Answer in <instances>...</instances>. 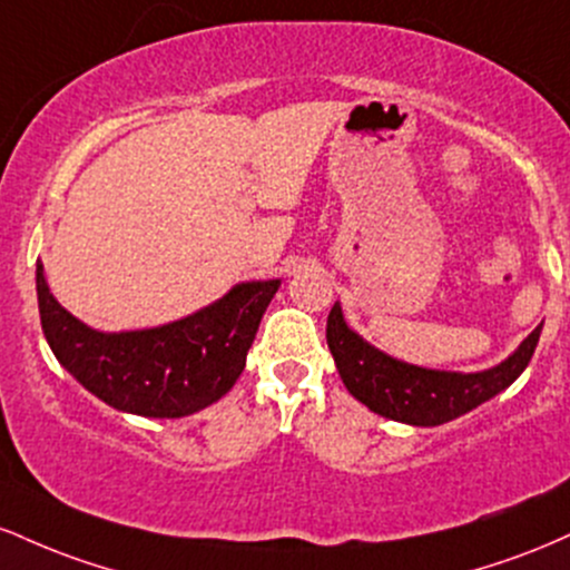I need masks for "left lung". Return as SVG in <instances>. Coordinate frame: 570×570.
Returning a JSON list of instances; mask_svg holds the SVG:
<instances>
[{"label":"left lung","mask_w":570,"mask_h":570,"mask_svg":"<svg viewBox=\"0 0 570 570\" xmlns=\"http://www.w3.org/2000/svg\"><path fill=\"white\" fill-rule=\"evenodd\" d=\"M541 326L544 324L535 326L499 367L472 372V375L412 367L385 356L348 330L340 303H335L326 318V343L345 389L372 412L410 426H440L509 389L531 362Z\"/></svg>","instance_id":"left-lung-1"}]
</instances>
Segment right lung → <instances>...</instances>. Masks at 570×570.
Returning a JSON list of instances; mask_svg holds the SVG:
<instances>
[{
	"label": "right lung",
	"instance_id": "1",
	"mask_svg": "<svg viewBox=\"0 0 570 570\" xmlns=\"http://www.w3.org/2000/svg\"><path fill=\"white\" fill-rule=\"evenodd\" d=\"M278 284L248 281L181 322L104 335L58 305L37 265L39 318L58 362L109 407L144 417L193 415L225 396Z\"/></svg>",
	"mask_w": 570,
	"mask_h": 570
}]
</instances>
